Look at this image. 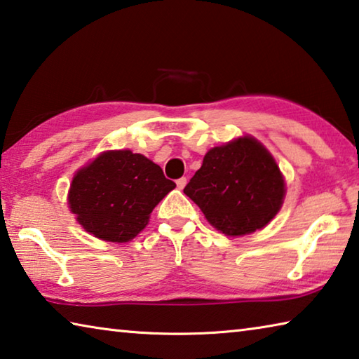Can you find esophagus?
Returning <instances> with one entry per match:
<instances>
[{
	"label": "esophagus",
	"mask_w": 359,
	"mask_h": 359,
	"mask_svg": "<svg viewBox=\"0 0 359 359\" xmlns=\"http://www.w3.org/2000/svg\"><path fill=\"white\" fill-rule=\"evenodd\" d=\"M187 177H180L177 182H175V184H177V188H179V190H184V188H185V185H187Z\"/></svg>",
	"instance_id": "1"
}]
</instances>
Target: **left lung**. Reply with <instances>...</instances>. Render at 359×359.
Instances as JSON below:
<instances>
[{"mask_svg":"<svg viewBox=\"0 0 359 359\" xmlns=\"http://www.w3.org/2000/svg\"><path fill=\"white\" fill-rule=\"evenodd\" d=\"M184 193L220 233L244 236L277 215L285 180L264 145L244 136L210 149Z\"/></svg>","mask_w":359,"mask_h":359,"instance_id":"left-lung-1","label":"left lung"}]
</instances>
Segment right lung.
I'll return each mask as SVG.
<instances>
[{
  "instance_id": "1",
  "label": "right lung",
  "mask_w": 359,
  "mask_h": 359,
  "mask_svg": "<svg viewBox=\"0 0 359 359\" xmlns=\"http://www.w3.org/2000/svg\"><path fill=\"white\" fill-rule=\"evenodd\" d=\"M174 188L149 158L131 150H109L76 172L68 203L87 233L120 244L147 226L151 210Z\"/></svg>"
}]
</instances>
